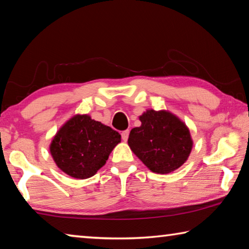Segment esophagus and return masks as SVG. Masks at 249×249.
I'll return each mask as SVG.
<instances>
[{
	"mask_svg": "<svg viewBox=\"0 0 249 249\" xmlns=\"http://www.w3.org/2000/svg\"><path fill=\"white\" fill-rule=\"evenodd\" d=\"M128 135H129V130H124V132H122V140L124 142H127L128 140Z\"/></svg>",
	"mask_w": 249,
	"mask_h": 249,
	"instance_id": "obj_1",
	"label": "esophagus"
}]
</instances>
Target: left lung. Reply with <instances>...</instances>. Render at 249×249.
Returning a JSON list of instances; mask_svg holds the SVG:
<instances>
[{
    "mask_svg": "<svg viewBox=\"0 0 249 249\" xmlns=\"http://www.w3.org/2000/svg\"><path fill=\"white\" fill-rule=\"evenodd\" d=\"M129 133L128 146L149 170L169 174L187 161L193 141L188 126L169 111L147 109Z\"/></svg>",
    "mask_w": 249,
    "mask_h": 249,
    "instance_id": "8db88e82",
    "label": "left lung"
}]
</instances>
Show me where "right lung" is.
I'll return each instance as SVG.
<instances>
[{"label": "right lung", "instance_id": "1", "mask_svg": "<svg viewBox=\"0 0 249 249\" xmlns=\"http://www.w3.org/2000/svg\"><path fill=\"white\" fill-rule=\"evenodd\" d=\"M121 135L88 114H77L59 128L49 150L57 167L75 179H88L102 168Z\"/></svg>", "mask_w": 249, "mask_h": 249}]
</instances>
